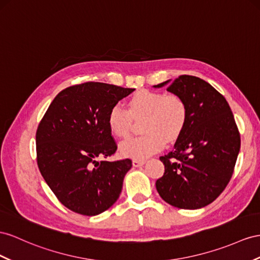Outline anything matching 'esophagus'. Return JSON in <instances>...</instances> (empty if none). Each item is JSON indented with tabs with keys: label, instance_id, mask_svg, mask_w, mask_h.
<instances>
[{
	"label": "esophagus",
	"instance_id": "obj_1",
	"mask_svg": "<svg viewBox=\"0 0 260 260\" xmlns=\"http://www.w3.org/2000/svg\"><path fill=\"white\" fill-rule=\"evenodd\" d=\"M145 162L146 161L143 160V159H134V160H133V166H134V167H141Z\"/></svg>",
	"mask_w": 260,
	"mask_h": 260
}]
</instances>
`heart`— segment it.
Wrapping results in <instances>:
<instances>
[{
  "instance_id": "heart-1",
  "label": "heart",
  "mask_w": 260,
  "mask_h": 260,
  "mask_svg": "<svg viewBox=\"0 0 260 260\" xmlns=\"http://www.w3.org/2000/svg\"><path fill=\"white\" fill-rule=\"evenodd\" d=\"M144 116V134L127 138L119 145L124 157L144 159L164 148L166 139L175 142L182 134L188 121V108L178 94L143 90L133 95L127 109L113 105L108 115V125L113 135L124 138L129 134L132 117Z\"/></svg>"
}]
</instances>
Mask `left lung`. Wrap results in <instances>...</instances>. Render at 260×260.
I'll return each instance as SVG.
<instances>
[{
    "mask_svg": "<svg viewBox=\"0 0 260 260\" xmlns=\"http://www.w3.org/2000/svg\"><path fill=\"white\" fill-rule=\"evenodd\" d=\"M180 95L188 108L187 125L175 147L161 156L159 196L179 209L212 203L230 182L241 148V136L225 98L204 80L183 75L154 85Z\"/></svg>",
    "mask_w": 260,
    "mask_h": 260,
    "instance_id": "left-lung-1",
    "label": "left lung"
}]
</instances>
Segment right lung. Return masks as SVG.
I'll use <instances>...</instances> for the list:
<instances>
[{
	"label": "right lung",
	"mask_w": 260,
	"mask_h": 260,
	"mask_svg": "<svg viewBox=\"0 0 260 260\" xmlns=\"http://www.w3.org/2000/svg\"><path fill=\"white\" fill-rule=\"evenodd\" d=\"M135 89L85 82L62 90L36 132L39 171L66 208L86 216L116 202L131 159L108 161L117 149L108 125L113 105Z\"/></svg>",
	"instance_id": "1"
}]
</instances>
